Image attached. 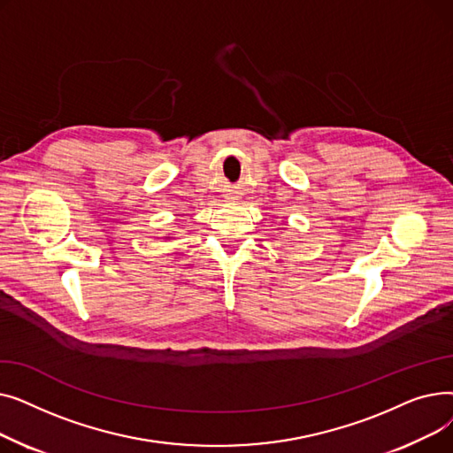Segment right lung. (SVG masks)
<instances>
[{"mask_svg":"<svg viewBox=\"0 0 453 453\" xmlns=\"http://www.w3.org/2000/svg\"><path fill=\"white\" fill-rule=\"evenodd\" d=\"M166 239H171V236H166Z\"/></svg>","mask_w":453,"mask_h":453,"instance_id":"right-lung-1","label":"right lung"}]
</instances>
